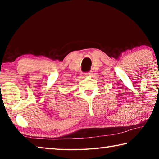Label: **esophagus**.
<instances>
[{
	"instance_id": "1",
	"label": "esophagus",
	"mask_w": 159,
	"mask_h": 159,
	"mask_svg": "<svg viewBox=\"0 0 159 159\" xmlns=\"http://www.w3.org/2000/svg\"><path fill=\"white\" fill-rule=\"evenodd\" d=\"M84 75H85V76H92V72L91 71L88 72V73L84 74Z\"/></svg>"
}]
</instances>
